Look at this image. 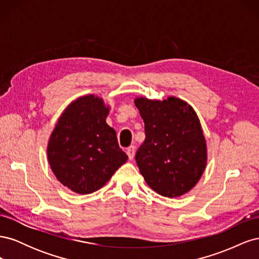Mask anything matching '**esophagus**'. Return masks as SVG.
Instances as JSON below:
<instances>
[{
	"label": "esophagus",
	"mask_w": 259,
	"mask_h": 259,
	"mask_svg": "<svg viewBox=\"0 0 259 259\" xmlns=\"http://www.w3.org/2000/svg\"><path fill=\"white\" fill-rule=\"evenodd\" d=\"M126 153H127V155H128V159H130V160L134 159V155H135V147H134V146H130V147L126 149Z\"/></svg>",
	"instance_id": "34e87169"
}]
</instances>
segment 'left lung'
I'll return each mask as SVG.
<instances>
[{"instance_id":"left-lung-1","label":"left lung","mask_w":259,"mask_h":259,"mask_svg":"<svg viewBox=\"0 0 259 259\" xmlns=\"http://www.w3.org/2000/svg\"><path fill=\"white\" fill-rule=\"evenodd\" d=\"M146 138L135 160L148 186L163 197L176 198L199 182L206 165V144L191 106L176 97L137 98Z\"/></svg>"}]
</instances>
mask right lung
Instances as JSON below:
<instances>
[{
    "label": "right lung",
    "mask_w": 259,
    "mask_h": 259,
    "mask_svg": "<svg viewBox=\"0 0 259 259\" xmlns=\"http://www.w3.org/2000/svg\"><path fill=\"white\" fill-rule=\"evenodd\" d=\"M108 112L103 99L81 97L68 106L51 135V168L76 193L97 191L127 160L115 131L106 123Z\"/></svg>",
    "instance_id": "obj_1"
}]
</instances>
